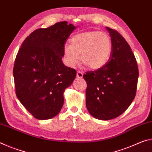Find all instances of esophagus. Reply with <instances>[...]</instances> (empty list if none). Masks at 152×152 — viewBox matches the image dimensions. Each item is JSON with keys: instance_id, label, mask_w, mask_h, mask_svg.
Returning <instances> with one entry per match:
<instances>
[{"instance_id": "esophagus-1", "label": "esophagus", "mask_w": 152, "mask_h": 152, "mask_svg": "<svg viewBox=\"0 0 152 152\" xmlns=\"http://www.w3.org/2000/svg\"><path fill=\"white\" fill-rule=\"evenodd\" d=\"M76 76H77V78H82V76H83V73H82L80 71H77Z\"/></svg>"}]
</instances>
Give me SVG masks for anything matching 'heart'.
I'll return each instance as SVG.
<instances>
[{
  "instance_id": "obj_1",
  "label": "heart",
  "mask_w": 152,
  "mask_h": 152,
  "mask_svg": "<svg viewBox=\"0 0 152 152\" xmlns=\"http://www.w3.org/2000/svg\"><path fill=\"white\" fill-rule=\"evenodd\" d=\"M112 43L109 35L104 32L88 31L74 35L70 45L64 48V58L69 67L74 68L79 61L91 70H98L105 66L111 53Z\"/></svg>"
}]
</instances>
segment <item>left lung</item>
<instances>
[{
	"mask_svg": "<svg viewBox=\"0 0 152 152\" xmlns=\"http://www.w3.org/2000/svg\"><path fill=\"white\" fill-rule=\"evenodd\" d=\"M111 37L109 60L102 68L86 72V105L92 117L110 120L127 110L134 99L139 70L129 45L116 30L106 27Z\"/></svg>",
	"mask_w": 152,
	"mask_h": 152,
	"instance_id": "8db88e82",
	"label": "left lung"
}]
</instances>
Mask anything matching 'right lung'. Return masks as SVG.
I'll list each match as a JSON object with an SVG mask.
<instances>
[{"label": "right lung", "instance_id": "right-lung-1", "mask_svg": "<svg viewBox=\"0 0 152 152\" xmlns=\"http://www.w3.org/2000/svg\"><path fill=\"white\" fill-rule=\"evenodd\" d=\"M75 29L67 21L37 29L18 51L13 68L15 92L36 119H51L60 113L64 91L76 78V70L61 60L65 43Z\"/></svg>", "mask_w": 152, "mask_h": 152}]
</instances>
